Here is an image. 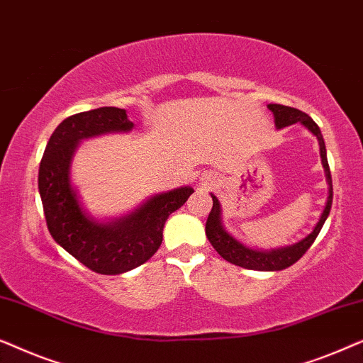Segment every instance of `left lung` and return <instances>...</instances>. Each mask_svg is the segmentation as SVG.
<instances>
[{"label": "left lung", "instance_id": "obj_1", "mask_svg": "<svg viewBox=\"0 0 363 363\" xmlns=\"http://www.w3.org/2000/svg\"><path fill=\"white\" fill-rule=\"evenodd\" d=\"M267 108L274 113L277 128L301 122L302 125L309 128V130L317 137V140H319L322 165L325 168V177H327V182H329V198H327V205L324 208V213H322L319 223L315 225L314 231H312L307 238H304V240L297 242V245L282 247V250H274V251H256V250H251V247H246L245 245H241V242L236 241L230 233L225 231V228L221 225L220 203H218V198L215 195H211L213 208L210 211V216H208L205 231H206L208 240L211 242V246L218 251V255H220L223 259L231 262V264L241 266L245 267V269H255V271H281L292 266L296 261H299L301 257L306 255V251L312 246V242L315 241L317 235L320 233L322 226H324L327 216H329L330 213L334 191H332V177H330L329 162H327L325 143H324V138H322L319 125H317V123L312 121L307 113L299 111V108L281 106V104H269Z\"/></svg>", "mask_w": 363, "mask_h": 363}]
</instances>
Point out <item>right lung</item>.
Segmentation results:
<instances>
[{
    "label": "right lung",
    "instance_id": "add662e5",
    "mask_svg": "<svg viewBox=\"0 0 363 363\" xmlns=\"http://www.w3.org/2000/svg\"><path fill=\"white\" fill-rule=\"evenodd\" d=\"M132 127L123 108L74 113L52 132L39 163L38 186L49 233L69 255L99 274H122L150 259L162 245L167 218L193 193V188L185 186L157 195L111 225L92 221L82 211L69 180L77 142L106 132H128Z\"/></svg>",
    "mask_w": 363,
    "mask_h": 363
}]
</instances>
